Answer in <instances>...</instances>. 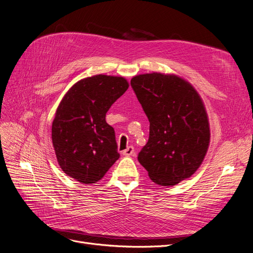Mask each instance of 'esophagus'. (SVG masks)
I'll return each mask as SVG.
<instances>
[{"mask_svg": "<svg viewBox=\"0 0 253 253\" xmlns=\"http://www.w3.org/2000/svg\"><path fill=\"white\" fill-rule=\"evenodd\" d=\"M134 147H132V145H129V147H127L124 152H122V154H124L125 156H131L134 154Z\"/></svg>", "mask_w": 253, "mask_h": 253, "instance_id": "esophagus-1", "label": "esophagus"}]
</instances>
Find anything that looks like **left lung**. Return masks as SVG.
Returning a JSON list of instances; mask_svg holds the SVG:
<instances>
[{"label":"left lung","instance_id":"obj_1","mask_svg":"<svg viewBox=\"0 0 253 253\" xmlns=\"http://www.w3.org/2000/svg\"><path fill=\"white\" fill-rule=\"evenodd\" d=\"M131 86L150 121L138 162L157 185H177L195 173L208 151L210 127L202 98L175 75H138Z\"/></svg>","mask_w":253,"mask_h":253}]
</instances>
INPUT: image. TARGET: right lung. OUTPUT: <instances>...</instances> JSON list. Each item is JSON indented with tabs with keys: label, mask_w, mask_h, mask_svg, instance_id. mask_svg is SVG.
<instances>
[{
	"label": "right lung",
	"mask_w": 253,
	"mask_h": 253,
	"mask_svg": "<svg viewBox=\"0 0 253 253\" xmlns=\"http://www.w3.org/2000/svg\"><path fill=\"white\" fill-rule=\"evenodd\" d=\"M127 88L124 77L96 75L68 89L51 126L53 149L66 175L81 183H95L119 158L115 131L105 115Z\"/></svg>",
	"instance_id": "right-lung-1"
}]
</instances>
